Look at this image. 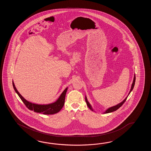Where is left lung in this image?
I'll return each mask as SVG.
<instances>
[{
  "mask_svg": "<svg viewBox=\"0 0 151 151\" xmlns=\"http://www.w3.org/2000/svg\"><path fill=\"white\" fill-rule=\"evenodd\" d=\"M135 81V75L134 74V78H133V83H132V84L131 88V90H130L129 92V93H128L127 96H128V95L130 94V93L133 90V88H134V86ZM127 97L124 100L122 101L121 103H119L118 104H117V105H116V106H112V107H109V108L108 109H106V111H105L103 113H109L112 112H114V111H116V110H117L118 109H119L121 106H122V104L125 102L126 100L127 99ZM85 101H86L87 105L88 107H89V109H91V110L93 111V109H92V106L91 105V104H90L89 102L88 101L87 99L86 96H85Z\"/></svg>",
  "mask_w": 151,
  "mask_h": 151,
  "instance_id": "left-lung-1",
  "label": "left lung"
}]
</instances>
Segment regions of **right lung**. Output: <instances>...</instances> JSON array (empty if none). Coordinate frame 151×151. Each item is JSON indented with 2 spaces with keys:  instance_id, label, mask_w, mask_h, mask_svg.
Returning <instances> with one entry per match:
<instances>
[{
  "instance_id": "add662e5",
  "label": "right lung",
  "mask_w": 151,
  "mask_h": 151,
  "mask_svg": "<svg viewBox=\"0 0 151 151\" xmlns=\"http://www.w3.org/2000/svg\"><path fill=\"white\" fill-rule=\"evenodd\" d=\"M12 84H13L14 90L17 93L18 96H19L20 98L23 101V103H24L26 106L29 110L33 111L35 112L39 113H42L43 114H46V115L53 114L59 112L64 105L65 96L68 91V87H66L64 91L60 94V96L58 98V99L54 103L48 104H37L29 102L27 100H26L20 94L19 92L18 91V90H17L13 81H12Z\"/></svg>"
}]
</instances>
